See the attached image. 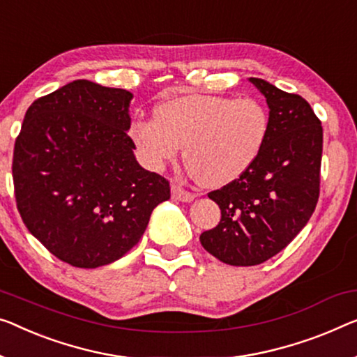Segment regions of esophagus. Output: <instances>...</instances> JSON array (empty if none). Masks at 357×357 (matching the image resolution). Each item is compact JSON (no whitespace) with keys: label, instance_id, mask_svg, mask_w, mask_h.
Returning a JSON list of instances; mask_svg holds the SVG:
<instances>
[{"label":"esophagus","instance_id":"obj_1","mask_svg":"<svg viewBox=\"0 0 357 357\" xmlns=\"http://www.w3.org/2000/svg\"><path fill=\"white\" fill-rule=\"evenodd\" d=\"M172 194H173V199L181 200V202H192L195 199L194 192H189V190L183 189L178 184L172 185Z\"/></svg>","mask_w":357,"mask_h":357}]
</instances>
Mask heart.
Instances as JSON below:
<instances>
[{"label": "heart", "mask_w": 357, "mask_h": 357, "mask_svg": "<svg viewBox=\"0 0 357 357\" xmlns=\"http://www.w3.org/2000/svg\"><path fill=\"white\" fill-rule=\"evenodd\" d=\"M268 132V110L257 99L204 94L165 100L155 109V121L139 120L131 126L149 167L160 169L184 147L190 172L210 188L229 184L248 172Z\"/></svg>", "instance_id": "b5f03b06"}]
</instances>
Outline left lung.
Masks as SVG:
<instances>
[{"mask_svg":"<svg viewBox=\"0 0 357 357\" xmlns=\"http://www.w3.org/2000/svg\"><path fill=\"white\" fill-rule=\"evenodd\" d=\"M269 107V132L252 168L210 199L221 210L216 227L200 243L220 261L255 266L294 241L317 205L321 189L322 126L301 96L250 78Z\"/></svg>","mask_w":357,"mask_h":357,"instance_id":"left-lung-1","label":"left lung"}]
</instances>
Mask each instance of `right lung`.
I'll use <instances>...</instances> for the list:
<instances>
[{
  "instance_id": "add662e5",
  "label": "right lung",
  "mask_w": 357,
  "mask_h": 357,
  "mask_svg": "<svg viewBox=\"0 0 357 357\" xmlns=\"http://www.w3.org/2000/svg\"><path fill=\"white\" fill-rule=\"evenodd\" d=\"M126 89L75 79L30 105L13 181L26 229L75 268L114 263L139 242L169 183L136 162Z\"/></svg>"
}]
</instances>
